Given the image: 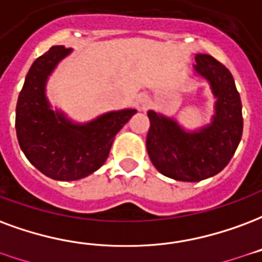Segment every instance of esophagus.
Segmentation results:
<instances>
[{"label": "esophagus", "mask_w": 262, "mask_h": 262, "mask_svg": "<svg viewBox=\"0 0 262 262\" xmlns=\"http://www.w3.org/2000/svg\"><path fill=\"white\" fill-rule=\"evenodd\" d=\"M137 102H139V106H140L141 110H146L147 106L150 105V97L147 96V94H140L139 98H137Z\"/></svg>", "instance_id": "esophagus-1"}]
</instances>
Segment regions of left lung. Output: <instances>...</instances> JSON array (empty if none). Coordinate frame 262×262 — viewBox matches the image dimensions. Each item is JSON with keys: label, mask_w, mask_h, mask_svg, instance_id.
Segmentation results:
<instances>
[{"label": "left lung", "mask_w": 262, "mask_h": 262, "mask_svg": "<svg viewBox=\"0 0 262 262\" xmlns=\"http://www.w3.org/2000/svg\"><path fill=\"white\" fill-rule=\"evenodd\" d=\"M194 71L208 80L216 98L215 115L200 130L186 132L172 118L148 111L147 151L162 175L182 182H200L229 164L243 133L242 101L232 73L208 54L195 55Z\"/></svg>", "instance_id": "left-lung-1"}]
</instances>
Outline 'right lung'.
Here are the masks:
<instances>
[{
	"label": "right lung",
	"instance_id": "add662e5",
	"mask_svg": "<svg viewBox=\"0 0 262 262\" xmlns=\"http://www.w3.org/2000/svg\"><path fill=\"white\" fill-rule=\"evenodd\" d=\"M71 48L54 46L33 62L16 104V136L25 156L55 180H77L96 172L108 158L116 133L136 110L106 112L89 123H73L52 111L46 83Z\"/></svg>",
	"mask_w": 262,
	"mask_h": 262
}]
</instances>
